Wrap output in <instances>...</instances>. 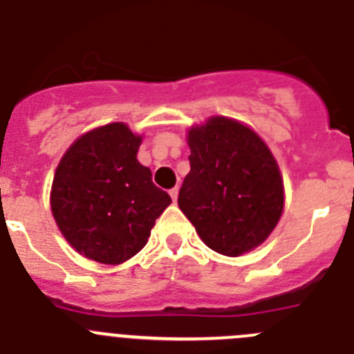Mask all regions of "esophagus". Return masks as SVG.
<instances>
[{
	"instance_id": "esophagus-1",
	"label": "esophagus",
	"mask_w": 354,
	"mask_h": 354,
	"mask_svg": "<svg viewBox=\"0 0 354 354\" xmlns=\"http://www.w3.org/2000/svg\"><path fill=\"white\" fill-rule=\"evenodd\" d=\"M170 196H171V200H174V202H177V196H179V187H171Z\"/></svg>"
}]
</instances>
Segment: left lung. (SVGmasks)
Masks as SVG:
<instances>
[{
	"label": "left lung",
	"mask_w": 354,
	"mask_h": 354,
	"mask_svg": "<svg viewBox=\"0 0 354 354\" xmlns=\"http://www.w3.org/2000/svg\"><path fill=\"white\" fill-rule=\"evenodd\" d=\"M192 170L179 207L214 252L237 257L262 245L283 211V180L255 131L212 117L187 133Z\"/></svg>",
	"instance_id": "left-lung-1"
}]
</instances>
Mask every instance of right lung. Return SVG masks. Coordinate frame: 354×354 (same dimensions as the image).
<instances>
[{"instance_id": "1", "label": "right lung", "mask_w": 354, "mask_h": 354, "mask_svg": "<svg viewBox=\"0 0 354 354\" xmlns=\"http://www.w3.org/2000/svg\"><path fill=\"white\" fill-rule=\"evenodd\" d=\"M140 143L142 136L115 122L77 138L56 168L53 216L86 259L126 262L147 245L150 228L171 204L136 159Z\"/></svg>"}]
</instances>
